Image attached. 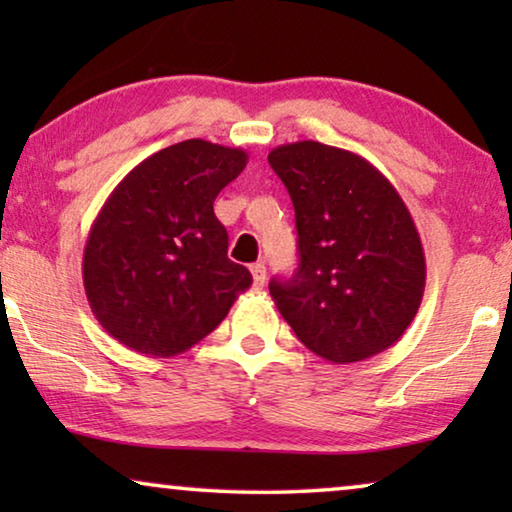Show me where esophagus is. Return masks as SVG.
Listing matches in <instances>:
<instances>
[{
    "label": "esophagus",
    "instance_id": "34e87169",
    "mask_svg": "<svg viewBox=\"0 0 512 512\" xmlns=\"http://www.w3.org/2000/svg\"><path fill=\"white\" fill-rule=\"evenodd\" d=\"M251 275H254V284L263 286L265 284V263H254L251 265Z\"/></svg>",
    "mask_w": 512,
    "mask_h": 512
}]
</instances>
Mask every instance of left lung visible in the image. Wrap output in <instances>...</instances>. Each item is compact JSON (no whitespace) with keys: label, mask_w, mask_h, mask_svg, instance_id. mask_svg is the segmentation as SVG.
Listing matches in <instances>:
<instances>
[{"label":"left lung","mask_w":512,"mask_h":512,"mask_svg":"<svg viewBox=\"0 0 512 512\" xmlns=\"http://www.w3.org/2000/svg\"><path fill=\"white\" fill-rule=\"evenodd\" d=\"M268 163L296 209L300 256L296 275L270 282L279 314L331 363L389 349L415 319L426 284L403 198L366 158L312 139L277 146Z\"/></svg>","instance_id":"obj_1"}]
</instances>
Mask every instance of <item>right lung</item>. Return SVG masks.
<instances>
[{"instance_id": "right-lung-1", "label": "right lung", "mask_w": 512, "mask_h": 512, "mask_svg": "<svg viewBox=\"0 0 512 512\" xmlns=\"http://www.w3.org/2000/svg\"><path fill=\"white\" fill-rule=\"evenodd\" d=\"M242 149L186 139L142 160L104 202L83 249V286L104 331L139 354L177 356L214 331L251 272L228 258L214 200Z\"/></svg>"}]
</instances>
